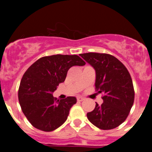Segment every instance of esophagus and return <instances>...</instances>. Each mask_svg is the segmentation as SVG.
<instances>
[{"mask_svg":"<svg viewBox=\"0 0 152 152\" xmlns=\"http://www.w3.org/2000/svg\"><path fill=\"white\" fill-rule=\"evenodd\" d=\"M77 101L81 102V101H83V100H84V98L82 97V96H77Z\"/></svg>","mask_w":152,"mask_h":152,"instance_id":"34e87169","label":"esophagus"}]
</instances>
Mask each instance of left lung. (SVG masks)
<instances>
[{
	"instance_id": "obj_1",
	"label": "left lung",
	"mask_w": 152,
	"mask_h": 152,
	"mask_svg": "<svg viewBox=\"0 0 152 152\" xmlns=\"http://www.w3.org/2000/svg\"><path fill=\"white\" fill-rule=\"evenodd\" d=\"M80 56L96 71L95 89L103 93V103H96L87 113L92 124L103 130L113 129L128 117L135 99L132 80L124 64L113 56L88 52Z\"/></svg>"
}]
</instances>
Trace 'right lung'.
I'll return each mask as SVG.
<instances>
[{
	"instance_id": "1",
	"label": "right lung",
	"mask_w": 152,
	"mask_h": 152,
	"mask_svg": "<svg viewBox=\"0 0 152 152\" xmlns=\"http://www.w3.org/2000/svg\"><path fill=\"white\" fill-rule=\"evenodd\" d=\"M84 64L85 61L76 55H54L40 58L26 70L19 87L18 99L32 126L52 132L66 121L77 99L68 96L59 100L52 93L64 82L70 68Z\"/></svg>"
}]
</instances>
